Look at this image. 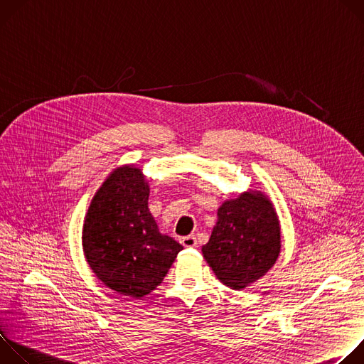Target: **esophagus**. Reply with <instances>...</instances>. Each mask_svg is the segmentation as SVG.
<instances>
[{
	"label": "esophagus",
	"instance_id": "1",
	"mask_svg": "<svg viewBox=\"0 0 364 364\" xmlns=\"http://www.w3.org/2000/svg\"><path fill=\"white\" fill-rule=\"evenodd\" d=\"M181 243H183V246H186V247H196V246H197V239H196L194 235H190V236L183 237V239H181Z\"/></svg>",
	"mask_w": 364,
	"mask_h": 364
}]
</instances>
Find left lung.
<instances>
[{"instance_id":"obj_1","label":"left lung","mask_w":364,"mask_h":364,"mask_svg":"<svg viewBox=\"0 0 364 364\" xmlns=\"http://www.w3.org/2000/svg\"><path fill=\"white\" fill-rule=\"evenodd\" d=\"M201 252L218 279L235 291L267 275L281 253L279 219L269 197L249 190L222 203Z\"/></svg>"}]
</instances>
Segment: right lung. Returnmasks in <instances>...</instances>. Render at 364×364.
<instances>
[{
  "mask_svg": "<svg viewBox=\"0 0 364 364\" xmlns=\"http://www.w3.org/2000/svg\"><path fill=\"white\" fill-rule=\"evenodd\" d=\"M149 184L134 166L115 168L93 196L82 230L85 257L112 291L142 298L157 288L183 246L160 233L148 209Z\"/></svg>",
  "mask_w": 364,
  "mask_h": 364,
  "instance_id": "add662e5",
  "label": "right lung"
}]
</instances>
